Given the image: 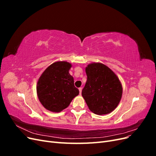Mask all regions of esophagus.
Masks as SVG:
<instances>
[{"label": "esophagus", "mask_w": 156, "mask_h": 156, "mask_svg": "<svg viewBox=\"0 0 156 156\" xmlns=\"http://www.w3.org/2000/svg\"><path fill=\"white\" fill-rule=\"evenodd\" d=\"M79 94H80V95H81V92H82V88H81V87H80V88H79Z\"/></svg>", "instance_id": "1"}]
</instances>
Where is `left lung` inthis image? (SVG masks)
Returning <instances> with one entry per match:
<instances>
[{
  "label": "left lung",
  "mask_w": 156,
  "mask_h": 156,
  "mask_svg": "<svg viewBox=\"0 0 156 156\" xmlns=\"http://www.w3.org/2000/svg\"><path fill=\"white\" fill-rule=\"evenodd\" d=\"M87 81L82 96L94 114L107 115L114 111L121 100L122 85L117 75L102 63L92 62L85 68Z\"/></svg>",
  "instance_id": "8db88e82"
}]
</instances>
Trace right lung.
I'll list each match as a JSON object with an SVG mask.
<instances>
[{
  "label": "right lung",
  "mask_w": 156,
  "mask_h": 156,
  "mask_svg": "<svg viewBox=\"0 0 156 156\" xmlns=\"http://www.w3.org/2000/svg\"><path fill=\"white\" fill-rule=\"evenodd\" d=\"M72 64L58 61L42 73L36 85L37 95L47 110L59 112L67 108L79 91L74 86L73 77L69 73Z\"/></svg>",
  "instance_id": "obj_1"
}]
</instances>
